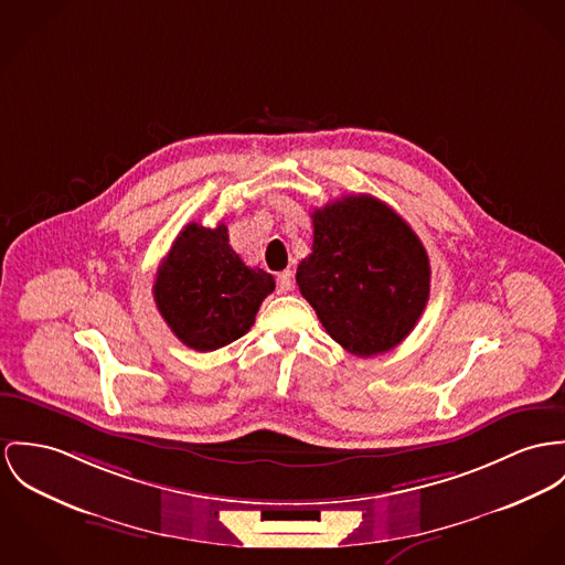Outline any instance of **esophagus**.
I'll return each instance as SVG.
<instances>
[{
	"mask_svg": "<svg viewBox=\"0 0 565 565\" xmlns=\"http://www.w3.org/2000/svg\"><path fill=\"white\" fill-rule=\"evenodd\" d=\"M277 288H279V292H290L292 290V273L290 270L277 273Z\"/></svg>",
	"mask_w": 565,
	"mask_h": 565,
	"instance_id": "1",
	"label": "esophagus"
}]
</instances>
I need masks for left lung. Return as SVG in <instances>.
<instances>
[{
  "label": "left lung",
  "mask_w": 565,
  "mask_h": 565,
  "mask_svg": "<svg viewBox=\"0 0 565 565\" xmlns=\"http://www.w3.org/2000/svg\"><path fill=\"white\" fill-rule=\"evenodd\" d=\"M311 225L297 284L327 333L356 356L406 340L430 297V260L411 225L363 193L316 209Z\"/></svg>",
  "instance_id": "1"
}]
</instances>
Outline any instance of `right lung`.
<instances>
[{
  "instance_id": "obj_1",
  "label": "right lung",
  "mask_w": 565,
  "mask_h": 565,
  "mask_svg": "<svg viewBox=\"0 0 565 565\" xmlns=\"http://www.w3.org/2000/svg\"><path fill=\"white\" fill-rule=\"evenodd\" d=\"M275 279L230 247L227 227L189 223L163 258L152 292L157 309L184 347L211 352L243 338Z\"/></svg>"
}]
</instances>
